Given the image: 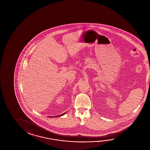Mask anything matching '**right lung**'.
Instances as JSON below:
<instances>
[{"mask_svg": "<svg viewBox=\"0 0 150 150\" xmlns=\"http://www.w3.org/2000/svg\"><path fill=\"white\" fill-rule=\"evenodd\" d=\"M64 114H65V113H63V114H62V115H57V116H55L56 117H59V116H62V115H64Z\"/></svg>", "mask_w": 150, "mask_h": 150, "instance_id": "1", "label": "right lung"}]
</instances>
